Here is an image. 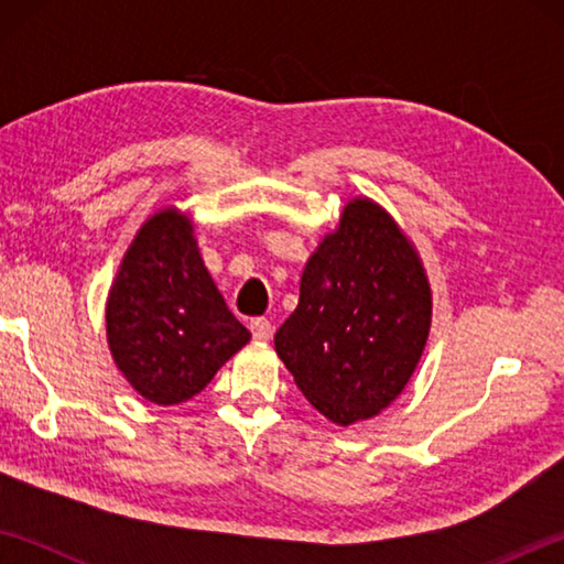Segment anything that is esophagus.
Listing matches in <instances>:
<instances>
[{
  "label": "esophagus",
  "instance_id": "esophagus-1",
  "mask_svg": "<svg viewBox=\"0 0 564 564\" xmlns=\"http://www.w3.org/2000/svg\"><path fill=\"white\" fill-rule=\"evenodd\" d=\"M251 333H253V340H269L273 326L269 318H253L251 321Z\"/></svg>",
  "mask_w": 564,
  "mask_h": 564
}]
</instances>
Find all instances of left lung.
<instances>
[{
    "instance_id": "obj_1",
    "label": "left lung",
    "mask_w": 564,
    "mask_h": 564,
    "mask_svg": "<svg viewBox=\"0 0 564 564\" xmlns=\"http://www.w3.org/2000/svg\"><path fill=\"white\" fill-rule=\"evenodd\" d=\"M420 256L370 198H352L301 275L275 352L308 403L338 425L373 417L403 393L431 330Z\"/></svg>"
}]
</instances>
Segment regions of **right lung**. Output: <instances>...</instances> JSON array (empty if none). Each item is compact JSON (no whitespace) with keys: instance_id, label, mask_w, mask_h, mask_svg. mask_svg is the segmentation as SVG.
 <instances>
[{"instance_id":"add662e5","label":"right lung","mask_w":564,"mask_h":564,"mask_svg":"<svg viewBox=\"0 0 564 564\" xmlns=\"http://www.w3.org/2000/svg\"><path fill=\"white\" fill-rule=\"evenodd\" d=\"M107 340L139 395L178 405L212 383L251 333L208 275L191 218L164 208L139 228L107 301Z\"/></svg>"}]
</instances>
